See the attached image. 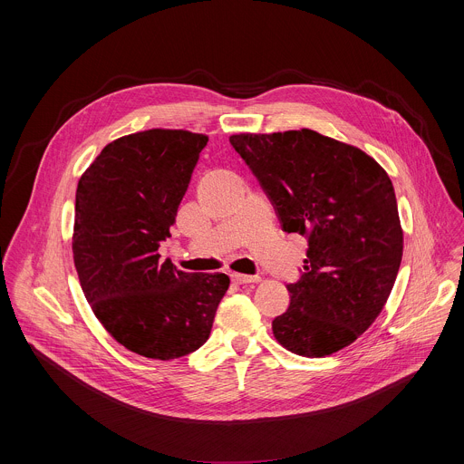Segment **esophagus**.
Returning a JSON list of instances; mask_svg holds the SVG:
<instances>
[{
	"instance_id": "1",
	"label": "esophagus",
	"mask_w": 464,
	"mask_h": 464,
	"mask_svg": "<svg viewBox=\"0 0 464 464\" xmlns=\"http://www.w3.org/2000/svg\"><path fill=\"white\" fill-rule=\"evenodd\" d=\"M231 279L237 285H247V283H258L260 281L258 276H244V274H231Z\"/></svg>"
}]
</instances>
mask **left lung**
Returning a JSON list of instances; mask_svg holds the SVG:
<instances>
[{"mask_svg": "<svg viewBox=\"0 0 464 464\" xmlns=\"http://www.w3.org/2000/svg\"><path fill=\"white\" fill-rule=\"evenodd\" d=\"M272 202L283 231L308 242L272 321L288 351L323 358L351 345L382 312L401 268L404 235L387 172L365 152L314 130L229 138Z\"/></svg>", "mask_w": 464, "mask_h": 464, "instance_id": "left-lung-1", "label": "left lung"}]
</instances>
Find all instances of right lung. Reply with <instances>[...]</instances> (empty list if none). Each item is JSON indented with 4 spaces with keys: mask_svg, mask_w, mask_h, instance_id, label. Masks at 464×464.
I'll use <instances>...</instances> for the list:
<instances>
[{
    "mask_svg": "<svg viewBox=\"0 0 464 464\" xmlns=\"http://www.w3.org/2000/svg\"><path fill=\"white\" fill-rule=\"evenodd\" d=\"M208 136L145 130L106 145L75 196L73 258L82 292L128 351L176 360L200 349L229 288L226 274L160 260Z\"/></svg>",
    "mask_w": 464,
    "mask_h": 464,
    "instance_id": "right-lung-1",
    "label": "right lung"
}]
</instances>
